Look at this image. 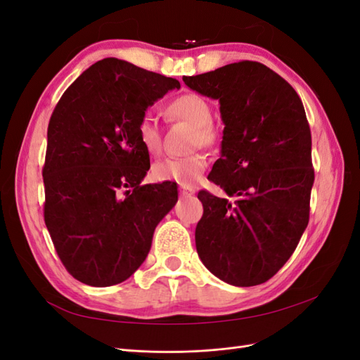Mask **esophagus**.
Wrapping results in <instances>:
<instances>
[{
  "label": "esophagus",
  "mask_w": 360,
  "mask_h": 360,
  "mask_svg": "<svg viewBox=\"0 0 360 360\" xmlns=\"http://www.w3.org/2000/svg\"><path fill=\"white\" fill-rule=\"evenodd\" d=\"M179 191H180V193L183 195V197H186V195H193V193H195V189H193L192 186H186V184H180Z\"/></svg>",
  "instance_id": "esophagus-1"
}]
</instances>
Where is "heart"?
I'll return each instance as SVG.
<instances>
[{
    "mask_svg": "<svg viewBox=\"0 0 360 360\" xmlns=\"http://www.w3.org/2000/svg\"><path fill=\"white\" fill-rule=\"evenodd\" d=\"M165 114L172 120H181V122L193 126L192 139L195 146L202 144L210 147L219 141V130L212 122V106L197 93H184L174 97L165 106ZM136 134L139 144L148 155L159 153L162 136L153 117L146 114L141 118ZM207 165H209L207 155L202 151H195V153L184 158H165L158 160L151 169V174L159 181H172L191 186L195 181H198Z\"/></svg>",
    "mask_w": 360,
    "mask_h": 360,
    "instance_id": "heart-1",
    "label": "heart"
}]
</instances>
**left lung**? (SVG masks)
<instances>
[{
    "mask_svg": "<svg viewBox=\"0 0 360 360\" xmlns=\"http://www.w3.org/2000/svg\"><path fill=\"white\" fill-rule=\"evenodd\" d=\"M183 81L221 103V158L209 179L236 198L198 192L204 213L195 230L197 252L226 284H263L287 263L309 221L314 168L303 103L284 78L257 61Z\"/></svg>",
    "mask_w": 360,
    "mask_h": 360,
    "instance_id": "1",
    "label": "left lung"
}]
</instances>
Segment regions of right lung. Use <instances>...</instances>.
<instances>
[{
  "label": "right lung",
  "mask_w": 360,
  "mask_h": 360,
  "mask_svg": "<svg viewBox=\"0 0 360 360\" xmlns=\"http://www.w3.org/2000/svg\"><path fill=\"white\" fill-rule=\"evenodd\" d=\"M177 79L105 58L64 91L48 126L45 224L69 274L110 287L144 263L156 225L177 202V184L141 181L150 156L136 127Z\"/></svg>",
  "instance_id": "right-lung-1"
}]
</instances>
